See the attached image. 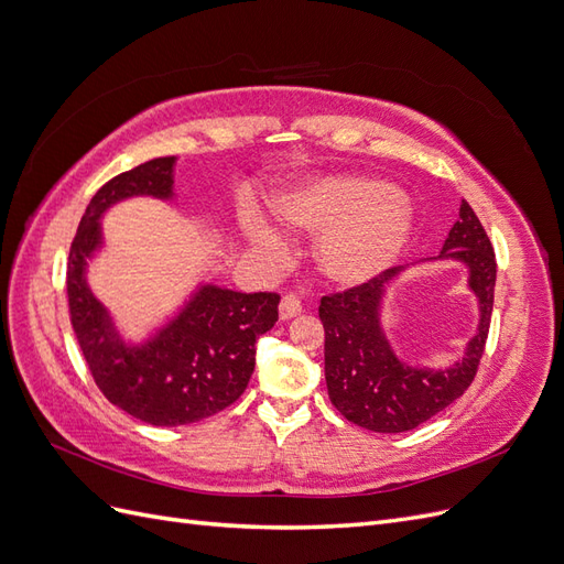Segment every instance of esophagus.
Segmentation results:
<instances>
[{
  "mask_svg": "<svg viewBox=\"0 0 564 564\" xmlns=\"http://www.w3.org/2000/svg\"><path fill=\"white\" fill-rule=\"evenodd\" d=\"M301 313V301L294 294H286L280 301V319H292Z\"/></svg>",
  "mask_w": 564,
  "mask_h": 564,
  "instance_id": "esophagus-1",
  "label": "esophagus"
}]
</instances>
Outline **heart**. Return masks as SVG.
Here are the masks:
<instances>
[{"instance_id": "1", "label": "heart", "mask_w": 564, "mask_h": 564, "mask_svg": "<svg viewBox=\"0 0 564 564\" xmlns=\"http://www.w3.org/2000/svg\"><path fill=\"white\" fill-rule=\"evenodd\" d=\"M272 209L286 230L315 235V272L344 289L383 275L402 259L416 230L412 202L388 181L367 174L313 176L278 193ZM237 230L247 247L265 259L286 253L284 235L261 209H242Z\"/></svg>"}]
</instances>
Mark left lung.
<instances>
[{"instance_id": "obj_1", "label": "left lung", "mask_w": 564, "mask_h": 564, "mask_svg": "<svg viewBox=\"0 0 564 564\" xmlns=\"http://www.w3.org/2000/svg\"><path fill=\"white\" fill-rule=\"evenodd\" d=\"M454 260L467 268V285L478 301V327L465 355L449 368L409 366L389 344L382 324L387 292L406 269L423 262ZM497 284V259L489 237L466 199L435 259L386 270L383 275L344 294L324 296V379L332 404L360 429L404 433L458 400L482 360Z\"/></svg>"}]
</instances>
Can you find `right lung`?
<instances>
[{"label":"right lung","mask_w":564,"mask_h":564,"mask_svg":"<svg viewBox=\"0 0 564 564\" xmlns=\"http://www.w3.org/2000/svg\"><path fill=\"white\" fill-rule=\"evenodd\" d=\"M131 197L174 202L176 158H155L108 181L84 212L67 259V303L94 381L122 412L150 425L195 423L242 395L256 340L275 327L278 294H242L199 282L145 338L129 340L91 292L89 261L104 251L100 220Z\"/></svg>","instance_id":"add662e5"}]
</instances>
